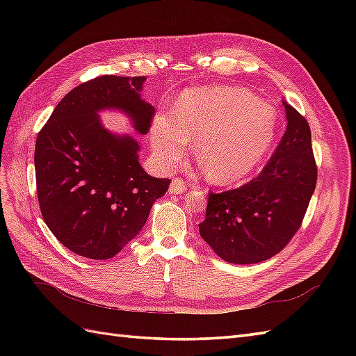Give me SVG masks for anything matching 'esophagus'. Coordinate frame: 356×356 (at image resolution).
<instances>
[{
	"label": "esophagus",
	"instance_id": "34e87169",
	"mask_svg": "<svg viewBox=\"0 0 356 356\" xmlns=\"http://www.w3.org/2000/svg\"><path fill=\"white\" fill-rule=\"evenodd\" d=\"M186 190H187V186L182 182V179L179 178L172 179L169 186V193H172V195H181V193H184Z\"/></svg>",
	"mask_w": 356,
	"mask_h": 356
}]
</instances>
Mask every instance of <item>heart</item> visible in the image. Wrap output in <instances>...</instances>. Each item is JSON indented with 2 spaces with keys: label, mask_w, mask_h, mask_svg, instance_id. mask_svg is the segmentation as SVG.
<instances>
[{
  "label": "heart",
  "mask_w": 356,
  "mask_h": 356,
  "mask_svg": "<svg viewBox=\"0 0 356 356\" xmlns=\"http://www.w3.org/2000/svg\"><path fill=\"white\" fill-rule=\"evenodd\" d=\"M277 126V110L250 90L204 86L182 93L175 111L156 113L149 141L159 163L174 168L196 138V156L208 178L229 186L261 163Z\"/></svg>",
  "instance_id": "obj_1"
}]
</instances>
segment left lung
<instances>
[{
  "label": "left lung",
  "mask_w": 356,
  "mask_h": 356,
  "mask_svg": "<svg viewBox=\"0 0 356 356\" xmlns=\"http://www.w3.org/2000/svg\"><path fill=\"white\" fill-rule=\"evenodd\" d=\"M286 131L261 174L215 195L199 224L202 239L224 261L254 264L285 248L300 229L316 187L310 127L285 101Z\"/></svg>",
  "instance_id": "1"
}]
</instances>
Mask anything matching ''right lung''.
<instances>
[{
	"mask_svg": "<svg viewBox=\"0 0 356 356\" xmlns=\"http://www.w3.org/2000/svg\"><path fill=\"white\" fill-rule=\"evenodd\" d=\"M145 77H102L65 95L35 143L41 215L70 251L108 260L143 230L153 203L170 179L148 175L139 143L105 129L99 113H123L145 135L154 106L141 98Z\"/></svg>",
	"mask_w": 356,
	"mask_h": 356,
	"instance_id": "right-lung-1",
	"label": "right lung"
}]
</instances>
